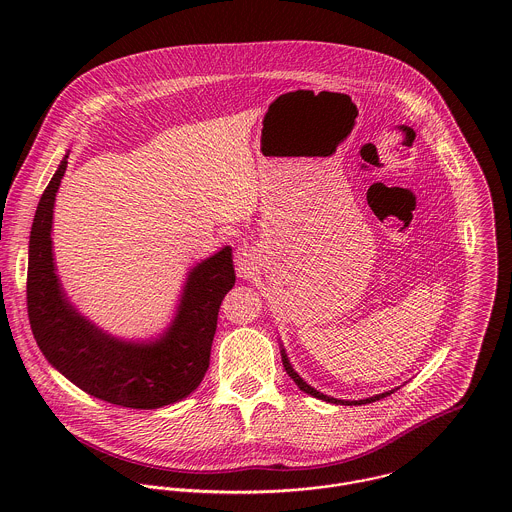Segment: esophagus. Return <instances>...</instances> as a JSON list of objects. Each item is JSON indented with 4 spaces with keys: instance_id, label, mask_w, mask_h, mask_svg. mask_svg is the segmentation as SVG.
<instances>
[{
    "instance_id": "1",
    "label": "esophagus",
    "mask_w": 512,
    "mask_h": 512,
    "mask_svg": "<svg viewBox=\"0 0 512 512\" xmlns=\"http://www.w3.org/2000/svg\"><path fill=\"white\" fill-rule=\"evenodd\" d=\"M234 264H236V272L240 278H250L256 270V254L252 250V246H242L236 250L234 256Z\"/></svg>"
}]
</instances>
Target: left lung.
Returning <instances> with one entry per match:
<instances>
[{
	"label": "left lung",
	"mask_w": 512,
	"mask_h": 512,
	"mask_svg": "<svg viewBox=\"0 0 512 512\" xmlns=\"http://www.w3.org/2000/svg\"><path fill=\"white\" fill-rule=\"evenodd\" d=\"M282 363H284V368H286V372L290 374L293 378V382L297 384V388L299 390H303L305 394H309V396H313V398H319V400H325V402H333V404H345V406H357V404H370V402H376V400H380V398H386L388 394H392L394 390H398V388H394V390H388V392H382V394H374V396H370V398H363V400H337V398H331V396H327V394H323V392H319V390H315L313 386H309L295 370H293L292 363H290V359H288V355H286V349L282 347Z\"/></svg>",
	"instance_id": "left-lung-1"
}]
</instances>
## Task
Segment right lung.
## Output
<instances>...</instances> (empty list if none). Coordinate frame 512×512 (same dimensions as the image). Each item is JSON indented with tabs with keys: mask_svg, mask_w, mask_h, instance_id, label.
Listing matches in <instances>:
<instances>
[{
	"mask_svg": "<svg viewBox=\"0 0 512 512\" xmlns=\"http://www.w3.org/2000/svg\"><path fill=\"white\" fill-rule=\"evenodd\" d=\"M67 155L49 181L31 226L27 311L45 359L74 386L104 402L155 410L187 398L203 380L217 331L220 303L236 276L232 248L199 262L185 280L169 327L149 341H124L78 313L57 276L53 209Z\"/></svg>",
	"mask_w": 512,
	"mask_h": 512,
	"instance_id": "obj_1",
	"label": "right lung"
}]
</instances>
